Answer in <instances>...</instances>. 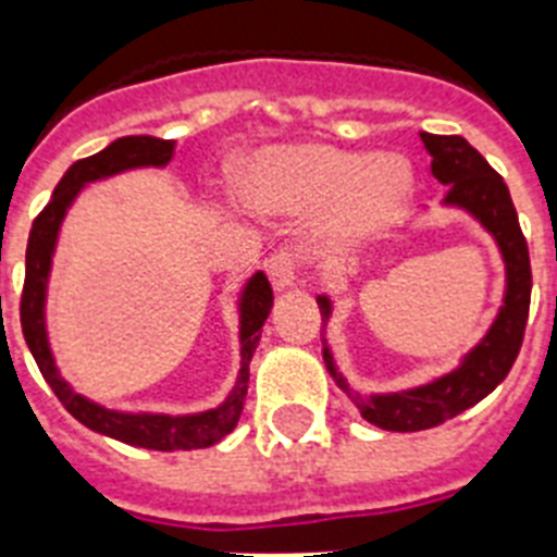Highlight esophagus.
Segmentation results:
<instances>
[{
	"instance_id": "1",
	"label": "esophagus",
	"mask_w": 557,
	"mask_h": 557,
	"mask_svg": "<svg viewBox=\"0 0 557 557\" xmlns=\"http://www.w3.org/2000/svg\"><path fill=\"white\" fill-rule=\"evenodd\" d=\"M265 274H269L274 292H286V288H292L297 283L295 257L288 251L271 253L269 260H265Z\"/></svg>"
}]
</instances>
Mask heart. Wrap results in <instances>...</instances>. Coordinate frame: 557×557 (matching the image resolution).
Wrapping results in <instances>:
<instances>
[{
  "label": "heart",
  "mask_w": 557,
  "mask_h": 557,
  "mask_svg": "<svg viewBox=\"0 0 557 557\" xmlns=\"http://www.w3.org/2000/svg\"><path fill=\"white\" fill-rule=\"evenodd\" d=\"M416 193V170L398 152L288 144L248 164L245 196L265 216H321L323 251L347 253L396 225Z\"/></svg>",
  "instance_id": "obj_1"
}]
</instances>
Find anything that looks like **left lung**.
Here are the masks:
<instances>
[{
    "label": "left lung",
    "instance_id": "1",
    "mask_svg": "<svg viewBox=\"0 0 557 557\" xmlns=\"http://www.w3.org/2000/svg\"><path fill=\"white\" fill-rule=\"evenodd\" d=\"M422 144L431 156L433 178L445 185L440 208L462 210L492 236L503 260L506 288L503 304L494 314L485 335L459 358L454 370L442 372L436 379L393 393H358L349 387L347 375L338 370L330 344L323 338V364L332 381L338 384L352 405L361 410L367 422L381 431L413 433L428 431L448 422L476 401H483L506 375L520 352L523 330L529 318V295H532V269H529L527 239L520 234L518 210L511 205L509 187L492 164L459 135L422 133ZM321 309V332L332 318L330 295H318Z\"/></svg>",
    "mask_w": 557,
    "mask_h": 557
}]
</instances>
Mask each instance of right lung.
<instances>
[{
    "label": "right lung",
    "instance_id": "obj_1",
    "mask_svg": "<svg viewBox=\"0 0 557 557\" xmlns=\"http://www.w3.org/2000/svg\"><path fill=\"white\" fill-rule=\"evenodd\" d=\"M176 156V141H164L156 135H126L117 138L89 159L74 161L65 170L60 185L51 193L46 210L34 219L28 236V251H25V288H22L20 321L22 335L28 344L30 356L37 361L42 379L54 389L57 398L63 401L65 410L86 424L89 431L103 433L109 440L126 442L135 448L147 450H190L210 448L234 431L243 413L245 396H248V364H251L257 344H260L262 323L269 318L274 306V292L269 277L262 271H253L245 280L236 297V314H239V372L231 393L216 407L199 410V413H150V410H117L83 396L60 375L54 349L48 341V280L54 265L57 239L65 222V213L72 208L77 196L95 182H107L112 176L129 173V170H164Z\"/></svg>",
    "mask_w": 557,
    "mask_h": 557
}]
</instances>
